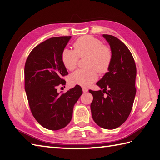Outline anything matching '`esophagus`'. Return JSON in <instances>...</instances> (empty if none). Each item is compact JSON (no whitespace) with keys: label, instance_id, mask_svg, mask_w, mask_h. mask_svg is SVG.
Masks as SVG:
<instances>
[{"label":"esophagus","instance_id":"34e87169","mask_svg":"<svg viewBox=\"0 0 160 160\" xmlns=\"http://www.w3.org/2000/svg\"><path fill=\"white\" fill-rule=\"evenodd\" d=\"M82 91H83L84 93H86V92H87V91H88V89H87V88H85V87H82Z\"/></svg>","mask_w":160,"mask_h":160}]
</instances>
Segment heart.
<instances>
[{"instance_id":"b5f03b06","label":"heart","mask_w":160,"mask_h":160,"mask_svg":"<svg viewBox=\"0 0 160 160\" xmlns=\"http://www.w3.org/2000/svg\"><path fill=\"white\" fill-rule=\"evenodd\" d=\"M73 47L74 50L63 49L62 63L68 70L72 71L76 67L79 57L89 56L86 62L88 68L78 69L69 77L71 84L88 87L97 80V71L104 73L109 69L112 52L101 40L91 36L80 37L74 42Z\"/></svg>"}]
</instances>
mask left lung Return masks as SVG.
I'll return each instance as SVG.
<instances>
[{
  "label": "left lung",
  "instance_id": "1",
  "mask_svg": "<svg viewBox=\"0 0 160 160\" xmlns=\"http://www.w3.org/2000/svg\"><path fill=\"white\" fill-rule=\"evenodd\" d=\"M102 36L110 45L112 60L108 72L96 83L102 91L89 90L93 97L91 111L99 127L114 129L127 120L131 111L136 94L137 71L128 47L113 36Z\"/></svg>",
  "mask_w": 160,
  "mask_h": 160
}]
</instances>
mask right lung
Instances as JSON below:
<instances>
[{
	"label": "right lung",
	"mask_w": 160,
	"mask_h": 160,
	"mask_svg": "<svg viewBox=\"0 0 160 160\" xmlns=\"http://www.w3.org/2000/svg\"><path fill=\"white\" fill-rule=\"evenodd\" d=\"M71 36L51 38L37 45L26 60L25 89L30 109L44 128H63L72 118L75 104L82 94L79 85L65 93L57 92V86L65 84L62 77L68 74L62 52Z\"/></svg>",
	"instance_id": "add662e5"
}]
</instances>
